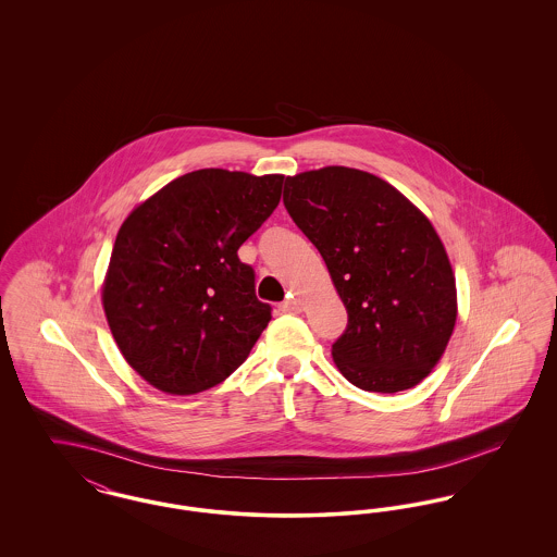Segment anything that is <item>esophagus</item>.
Wrapping results in <instances>:
<instances>
[{"label":"esophagus","instance_id":"obj_1","mask_svg":"<svg viewBox=\"0 0 557 557\" xmlns=\"http://www.w3.org/2000/svg\"><path fill=\"white\" fill-rule=\"evenodd\" d=\"M280 311H282V313H298V311H300V305H298V300L288 298V300L280 302Z\"/></svg>","mask_w":557,"mask_h":557}]
</instances>
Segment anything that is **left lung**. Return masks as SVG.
I'll return each mask as SVG.
<instances>
[{"mask_svg": "<svg viewBox=\"0 0 557 557\" xmlns=\"http://www.w3.org/2000/svg\"><path fill=\"white\" fill-rule=\"evenodd\" d=\"M284 207L345 302L336 368L370 393L420 384L457 319L455 275L432 223L391 184L348 166L286 177Z\"/></svg>", "mask_w": 557, "mask_h": 557, "instance_id": "obj_1", "label": "left lung"}]
</instances>
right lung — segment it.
Segmentation results:
<instances>
[{
  "mask_svg": "<svg viewBox=\"0 0 557 557\" xmlns=\"http://www.w3.org/2000/svg\"><path fill=\"white\" fill-rule=\"evenodd\" d=\"M284 175L200 169L125 219L102 302L123 357L169 395L221 384L271 319L238 248L275 211Z\"/></svg>",
  "mask_w": 557,
  "mask_h": 557,
  "instance_id": "1",
  "label": "right lung"
}]
</instances>
